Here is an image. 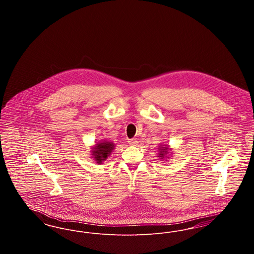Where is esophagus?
I'll return each mask as SVG.
<instances>
[{
	"label": "esophagus",
	"mask_w": 254,
	"mask_h": 254,
	"mask_svg": "<svg viewBox=\"0 0 254 254\" xmlns=\"http://www.w3.org/2000/svg\"><path fill=\"white\" fill-rule=\"evenodd\" d=\"M128 144L132 145V146H136V145H138V142L136 140H134V139H130V140H128Z\"/></svg>",
	"instance_id": "1"
}]
</instances>
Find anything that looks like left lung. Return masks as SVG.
Returning a JSON list of instances; mask_svg holds the SVG:
<instances>
[{"instance_id": "left-lung-1", "label": "left lung", "mask_w": 254, "mask_h": 254, "mask_svg": "<svg viewBox=\"0 0 254 254\" xmlns=\"http://www.w3.org/2000/svg\"><path fill=\"white\" fill-rule=\"evenodd\" d=\"M159 153H158V157H161V159H164V158L167 157L166 155H168L169 154V150L170 149L169 147V145H166V146H164V145H161V146H159Z\"/></svg>"}]
</instances>
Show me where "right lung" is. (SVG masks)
<instances>
[{"instance_id": "right-lung-1", "label": "right lung", "mask_w": 254, "mask_h": 254, "mask_svg": "<svg viewBox=\"0 0 254 254\" xmlns=\"http://www.w3.org/2000/svg\"><path fill=\"white\" fill-rule=\"evenodd\" d=\"M114 144L109 141H102L100 143H97L91 150V155L93 156L92 158H94L97 164H103V161L108 159L112 150L114 149Z\"/></svg>"}]
</instances>
